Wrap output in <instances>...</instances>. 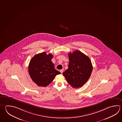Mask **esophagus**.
I'll return each instance as SVG.
<instances>
[{"instance_id":"34e87169","label":"esophagus","mask_w":122,"mask_h":122,"mask_svg":"<svg viewBox=\"0 0 122 122\" xmlns=\"http://www.w3.org/2000/svg\"><path fill=\"white\" fill-rule=\"evenodd\" d=\"M63 71H64L63 69H61V70H60V72L62 74V72H63Z\"/></svg>"}]
</instances>
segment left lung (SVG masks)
Wrapping results in <instances>:
<instances>
[{
    "label": "left lung",
    "mask_w": 122,
    "mask_h": 122,
    "mask_svg": "<svg viewBox=\"0 0 122 122\" xmlns=\"http://www.w3.org/2000/svg\"><path fill=\"white\" fill-rule=\"evenodd\" d=\"M68 69L63 72L67 82L74 88L82 87L90 78L93 67L90 58L80 51L69 53Z\"/></svg>",
    "instance_id": "1"
}]
</instances>
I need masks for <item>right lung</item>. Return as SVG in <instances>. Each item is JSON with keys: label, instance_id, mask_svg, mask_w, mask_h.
I'll return each mask as SVG.
<instances>
[{"label": "right lung", "instance_id": "add662e5", "mask_svg": "<svg viewBox=\"0 0 122 122\" xmlns=\"http://www.w3.org/2000/svg\"><path fill=\"white\" fill-rule=\"evenodd\" d=\"M53 56L46 52L36 54L30 60L28 72L32 81L40 87H46L53 81L55 76L61 74L56 70L51 61Z\"/></svg>", "mask_w": 122, "mask_h": 122}]
</instances>
